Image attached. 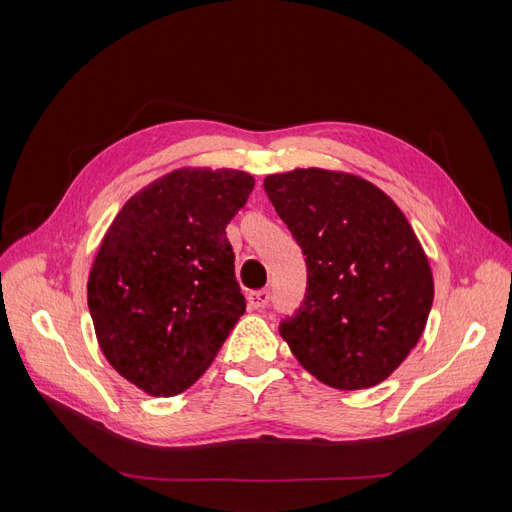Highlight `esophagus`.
Listing matches in <instances>:
<instances>
[{
  "mask_svg": "<svg viewBox=\"0 0 512 512\" xmlns=\"http://www.w3.org/2000/svg\"><path fill=\"white\" fill-rule=\"evenodd\" d=\"M269 299H271L269 290H254L247 294V301H250L252 309H265L269 305Z\"/></svg>",
  "mask_w": 512,
  "mask_h": 512,
  "instance_id": "esophagus-1",
  "label": "esophagus"
}]
</instances>
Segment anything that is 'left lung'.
Returning a JSON list of instances; mask_svg holds the SVG:
<instances>
[{
    "label": "left lung",
    "instance_id": "1",
    "mask_svg": "<svg viewBox=\"0 0 512 512\" xmlns=\"http://www.w3.org/2000/svg\"><path fill=\"white\" fill-rule=\"evenodd\" d=\"M265 192L307 265L305 299L280 324L286 344L333 389L380 384L416 346L433 303L406 215L374 183L324 168L269 175Z\"/></svg>",
    "mask_w": 512,
    "mask_h": 512
}]
</instances>
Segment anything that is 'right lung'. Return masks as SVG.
Returning <instances> with one entry per match:
<instances>
[{
	"mask_svg": "<svg viewBox=\"0 0 512 512\" xmlns=\"http://www.w3.org/2000/svg\"><path fill=\"white\" fill-rule=\"evenodd\" d=\"M252 188L243 170L179 168L136 192L108 226L87 305L106 361L141 391L183 393L243 316L226 224Z\"/></svg>",
	"mask_w": 512,
	"mask_h": 512,
	"instance_id": "obj_1",
	"label": "right lung"
}]
</instances>
